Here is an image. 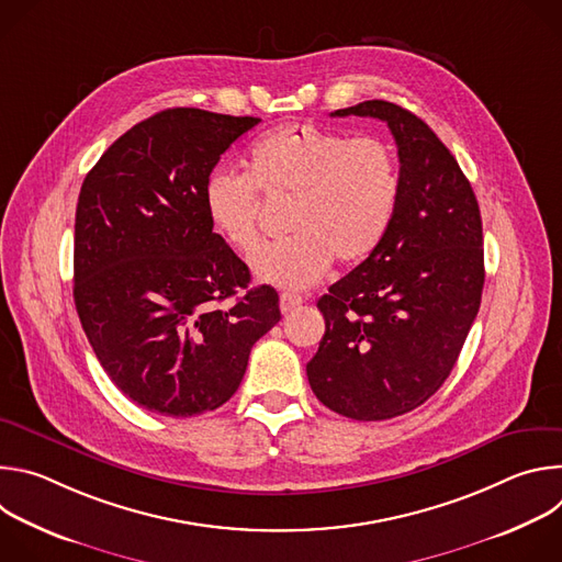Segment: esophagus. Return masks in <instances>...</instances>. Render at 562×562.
Returning <instances> with one entry per match:
<instances>
[{"mask_svg":"<svg viewBox=\"0 0 562 562\" xmlns=\"http://www.w3.org/2000/svg\"><path fill=\"white\" fill-rule=\"evenodd\" d=\"M300 304H302V297H300V295H293V293H282V295H280V311H282L284 315L293 313Z\"/></svg>","mask_w":562,"mask_h":562,"instance_id":"esophagus-1","label":"esophagus"}]
</instances>
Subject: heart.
<instances>
[{
  "label": "heart",
  "mask_w": 562,
  "mask_h": 562,
  "mask_svg": "<svg viewBox=\"0 0 562 562\" xmlns=\"http://www.w3.org/2000/svg\"><path fill=\"white\" fill-rule=\"evenodd\" d=\"M260 193L291 200L282 243L251 262L260 282L304 291L327 276L334 260L364 262L393 224L400 200L397 157L380 137H351L315 124H284L249 150V176L215 169L204 182L213 231L249 256L260 245Z\"/></svg>",
  "instance_id": "obj_1"
}]
</instances>
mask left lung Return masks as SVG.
I'll use <instances>...</instances> for the list:
<instances>
[{"label":"left lung","mask_w":562,"mask_h":562,"mask_svg":"<svg viewBox=\"0 0 562 562\" xmlns=\"http://www.w3.org/2000/svg\"><path fill=\"white\" fill-rule=\"evenodd\" d=\"M386 122L400 200L384 243L317 300L327 331L306 375L353 420L414 412L449 378L485 284L483 220L456 157L412 111L369 100L331 113Z\"/></svg>","instance_id":"obj_1"}]
</instances>
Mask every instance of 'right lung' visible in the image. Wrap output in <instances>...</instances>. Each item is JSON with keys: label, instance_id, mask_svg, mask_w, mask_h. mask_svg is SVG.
I'll use <instances>...</instances> for the list:
<instances>
[{"label": "right lung", "instance_id": "add662e5", "mask_svg": "<svg viewBox=\"0 0 562 562\" xmlns=\"http://www.w3.org/2000/svg\"><path fill=\"white\" fill-rule=\"evenodd\" d=\"M260 122L202 109L155 113L104 150L79 191V323L113 384L153 414L222 407L251 347L282 317L276 289H249V267L204 209L220 155Z\"/></svg>", "mask_w": 562, "mask_h": 562}]
</instances>
